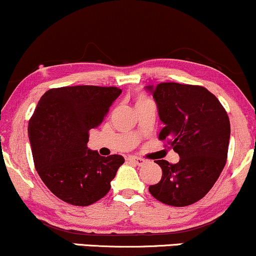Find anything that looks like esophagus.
<instances>
[{
  "label": "esophagus",
  "instance_id": "obj_1",
  "mask_svg": "<svg viewBox=\"0 0 256 256\" xmlns=\"http://www.w3.org/2000/svg\"><path fill=\"white\" fill-rule=\"evenodd\" d=\"M128 160L133 162V163H134L135 165H144V164L146 163L145 159L139 158V157H128Z\"/></svg>",
  "mask_w": 256,
  "mask_h": 256
}]
</instances>
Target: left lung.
<instances>
[{
  "label": "left lung",
  "mask_w": 256,
  "mask_h": 256,
  "mask_svg": "<svg viewBox=\"0 0 256 256\" xmlns=\"http://www.w3.org/2000/svg\"><path fill=\"white\" fill-rule=\"evenodd\" d=\"M145 88L154 98L164 124L159 139L169 140L180 156L176 164L156 160L163 174L148 190L166 205H192L208 193L224 169L230 140L229 117L216 96L202 86L163 82Z\"/></svg>",
  "instance_id": "8db88e82"
}]
</instances>
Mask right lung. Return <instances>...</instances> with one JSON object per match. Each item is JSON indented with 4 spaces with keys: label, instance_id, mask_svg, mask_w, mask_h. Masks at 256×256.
Here are the masks:
<instances>
[{
    "label": "right lung",
    "instance_id": "add662e5",
    "mask_svg": "<svg viewBox=\"0 0 256 256\" xmlns=\"http://www.w3.org/2000/svg\"><path fill=\"white\" fill-rule=\"evenodd\" d=\"M121 92L117 87L87 85L49 90L30 120L36 170L44 184L70 205L100 200L124 163L122 156L102 157L87 147L90 130L100 126Z\"/></svg>",
    "mask_w": 256,
    "mask_h": 256
}]
</instances>
